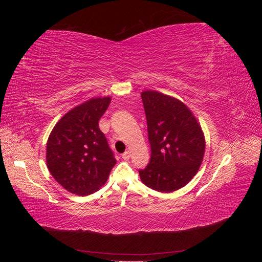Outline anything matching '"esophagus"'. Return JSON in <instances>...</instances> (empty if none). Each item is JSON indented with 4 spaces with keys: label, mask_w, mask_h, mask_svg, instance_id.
<instances>
[{
    "label": "esophagus",
    "mask_w": 262,
    "mask_h": 262,
    "mask_svg": "<svg viewBox=\"0 0 262 262\" xmlns=\"http://www.w3.org/2000/svg\"><path fill=\"white\" fill-rule=\"evenodd\" d=\"M121 157L123 158V160H125V161H128L129 158H130V152L129 150H126V152H124L122 155H121Z\"/></svg>",
    "instance_id": "34e87169"
}]
</instances>
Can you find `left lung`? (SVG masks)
<instances>
[{
	"instance_id": "left-lung-1",
	"label": "left lung",
	"mask_w": 262,
	"mask_h": 262,
	"mask_svg": "<svg viewBox=\"0 0 262 262\" xmlns=\"http://www.w3.org/2000/svg\"><path fill=\"white\" fill-rule=\"evenodd\" d=\"M150 160L139 170L142 182L160 192L185 187L199 170L205 150L200 123L184 102L155 91L141 93Z\"/></svg>"
}]
</instances>
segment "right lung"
<instances>
[{
    "mask_svg": "<svg viewBox=\"0 0 262 262\" xmlns=\"http://www.w3.org/2000/svg\"><path fill=\"white\" fill-rule=\"evenodd\" d=\"M110 97H94L72 108L54 125L47 142V167L55 181L71 193L96 192L116 165L99 119Z\"/></svg>",
    "mask_w": 262,
    "mask_h": 262,
    "instance_id": "add662e5",
    "label": "right lung"
}]
</instances>
